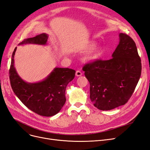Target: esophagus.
I'll return each instance as SVG.
<instances>
[{"instance_id": "34e87169", "label": "esophagus", "mask_w": 150, "mask_h": 150, "mask_svg": "<svg viewBox=\"0 0 150 150\" xmlns=\"http://www.w3.org/2000/svg\"><path fill=\"white\" fill-rule=\"evenodd\" d=\"M82 74V73L81 71H78V70L76 71V76L79 77V76H81Z\"/></svg>"}]
</instances>
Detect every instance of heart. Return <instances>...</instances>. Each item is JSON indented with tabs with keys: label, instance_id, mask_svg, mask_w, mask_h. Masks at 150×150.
<instances>
[{
	"label": "heart",
	"instance_id": "heart-1",
	"mask_svg": "<svg viewBox=\"0 0 150 150\" xmlns=\"http://www.w3.org/2000/svg\"><path fill=\"white\" fill-rule=\"evenodd\" d=\"M96 46L95 43H91L88 44L87 46L85 47V50H91L92 49H93ZM103 53V49L100 47H96L91 50V52H89L88 53L84 56L83 57V60H84L86 62H92L95 61L96 59H97L100 57V56L102 55Z\"/></svg>",
	"mask_w": 150,
	"mask_h": 150
}]
</instances>
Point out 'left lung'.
<instances>
[{
	"instance_id": "left-lung-1",
	"label": "left lung",
	"mask_w": 150,
	"mask_h": 150,
	"mask_svg": "<svg viewBox=\"0 0 150 150\" xmlns=\"http://www.w3.org/2000/svg\"><path fill=\"white\" fill-rule=\"evenodd\" d=\"M119 42L108 60H97L83 68L90 83V98L98 110L124 105L132 95L141 76L142 63L134 40L119 34Z\"/></svg>"
}]
</instances>
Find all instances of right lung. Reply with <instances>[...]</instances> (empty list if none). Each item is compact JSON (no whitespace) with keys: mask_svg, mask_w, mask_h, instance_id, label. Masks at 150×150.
Returning a JSON list of instances; mask_svg holds the SVG:
<instances>
[{"mask_svg":"<svg viewBox=\"0 0 150 150\" xmlns=\"http://www.w3.org/2000/svg\"><path fill=\"white\" fill-rule=\"evenodd\" d=\"M49 35L45 33L26 39L18 45H47ZM16 48L12 53L9 71L11 88L16 97L28 108L43 116L55 115L66 102L65 91L68 83L75 77L76 71L69 68H55L41 81L30 83L24 81L15 67L14 57Z\"/></svg>","mask_w":150,"mask_h":150,"instance_id":"add662e5","label":"right lung"}]
</instances>
